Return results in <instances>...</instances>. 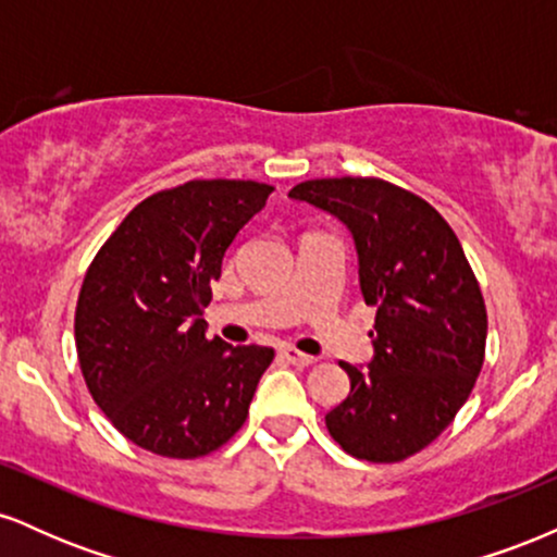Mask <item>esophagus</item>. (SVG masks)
Wrapping results in <instances>:
<instances>
[{
    "label": "esophagus",
    "mask_w": 557,
    "mask_h": 557,
    "mask_svg": "<svg viewBox=\"0 0 557 557\" xmlns=\"http://www.w3.org/2000/svg\"><path fill=\"white\" fill-rule=\"evenodd\" d=\"M280 359H285L287 363H293V367H311V363H317L314 356L309 354H300L296 348H280Z\"/></svg>",
    "instance_id": "34e87169"
}]
</instances>
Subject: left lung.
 <instances>
[{
    "instance_id": "obj_1",
    "label": "left lung",
    "mask_w": 557,
    "mask_h": 557,
    "mask_svg": "<svg viewBox=\"0 0 557 557\" xmlns=\"http://www.w3.org/2000/svg\"><path fill=\"white\" fill-rule=\"evenodd\" d=\"M354 233L374 359L341 367L350 393L324 417L348 456L398 463L443 434L484 363L487 309L476 274L443 214L382 177H322L290 190Z\"/></svg>"
}]
</instances>
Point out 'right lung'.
Wrapping results in <instances>:
<instances>
[{
  "label": "right lung",
  "mask_w": 557,
  "mask_h": 557,
  "mask_svg": "<svg viewBox=\"0 0 557 557\" xmlns=\"http://www.w3.org/2000/svg\"><path fill=\"white\" fill-rule=\"evenodd\" d=\"M272 185L188 181L144 198L96 251L75 306V348L96 406L133 445L201 458L235 437L264 345L209 341L201 314L238 230Z\"/></svg>",
  "instance_id": "1"
}]
</instances>
